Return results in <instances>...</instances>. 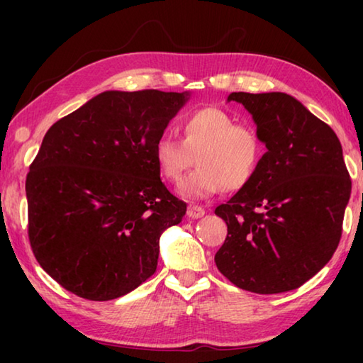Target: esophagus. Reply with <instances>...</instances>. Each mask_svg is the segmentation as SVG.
<instances>
[{
	"label": "esophagus",
	"mask_w": 363,
	"mask_h": 363,
	"mask_svg": "<svg viewBox=\"0 0 363 363\" xmlns=\"http://www.w3.org/2000/svg\"><path fill=\"white\" fill-rule=\"evenodd\" d=\"M187 216L192 218V219H199V218H203L205 216V210L201 206H196V205H190L187 208Z\"/></svg>",
	"instance_id": "1"
}]
</instances>
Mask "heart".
<instances>
[{
  "label": "heart",
  "mask_w": 363,
  "mask_h": 363,
  "mask_svg": "<svg viewBox=\"0 0 363 363\" xmlns=\"http://www.w3.org/2000/svg\"><path fill=\"white\" fill-rule=\"evenodd\" d=\"M181 139L162 136L153 144V160L164 179L177 184L192 167L199 168L181 182L187 200H206L220 189L238 190L253 179L264 157V143L255 126L235 123L218 107L187 113L179 123Z\"/></svg>",
  "instance_id": "obj_1"
}]
</instances>
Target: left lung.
<instances>
[{"label":"left lung","instance_id":"1","mask_svg":"<svg viewBox=\"0 0 363 363\" xmlns=\"http://www.w3.org/2000/svg\"><path fill=\"white\" fill-rule=\"evenodd\" d=\"M267 152L247 186L216 208L227 238L219 272L247 291L296 290L337 248L351 179L335 131L285 93H232Z\"/></svg>","mask_w":363,"mask_h":363}]
</instances>
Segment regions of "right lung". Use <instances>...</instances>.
<instances>
[{"label":"right lung","instance_id":"obj_1","mask_svg":"<svg viewBox=\"0 0 363 363\" xmlns=\"http://www.w3.org/2000/svg\"><path fill=\"white\" fill-rule=\"evenodd\" d=\"M189 99L104 91L45 134L26 181L28 238L65 290L110 301L155 272L160 237L187 206L160 179L153 144Z\"/></svg>","mask_w":363,"mask_h":363}]
</instances>
